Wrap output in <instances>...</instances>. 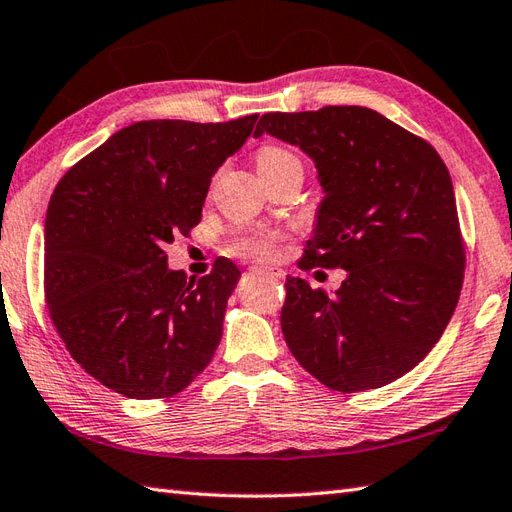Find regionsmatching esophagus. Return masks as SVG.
Returning <instances> with one entry per match:
<instances>
[{
    "label": "esophagus",
    "mask_w": 512,
    "mask_h": 512,
    "mask_svg": "<svg viewBox=\"0 0 512 512\" xmlns=\"http://www.w3.org/2000/svg\"><path fill=\"white\" fill-rule=\"evenodd\" d=\"M254 271H256V274H265V276H271V278H276V280L285 278V271L276 269V267H254Z\"/></svg>",
    "instance_id": "esophagus-1"
}]
</instances>
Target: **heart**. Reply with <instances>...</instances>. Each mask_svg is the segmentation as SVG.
I'll use <instances>...</instances> for the list:
<instances>
[{
  "label": "heart",
  "mask_w": 512,
  "mask_h": 512,
  "mask_svg": "<svg viewBox=\"0 0 512 512\" xmlns=\"http://www.w3.org/2000/svg\"><path fill=\"white\" fill-rule=\"evenodd\" d=\"M293 166H300V160L291 151L282 149V146L265 144L263 149H258V153H256V168H258L260 177L276 175V173H280V170H287ZM276 238L278 236L274 232L247 230V232L236 236V241L232 243V252L238 256L254 258V260H265L274 254Z\"/></svg>",
  "instance_id": "1"
}]
</instances>
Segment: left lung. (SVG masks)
I'll return each instance as SVG.
<instances>
[{"instance_id":"1","label":"left lung","mask_w":512,"mask_h":512,"mask_svg":"<svg viewBox=\"0 0 512 512\" xmlns=\"http://www.w3.org/2000/svg\"><path fill=\"white\" fill-rule=\"evenodd\" d=\"M267 133L309 155L322 201L300 269L342 267L335 293L287 276L282 335L326 388L388 385L427 357L462 289L449 170L434 146L368 107L265 113Z\"/></svg>"}]
</instances>
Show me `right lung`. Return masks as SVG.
Listing matches in <instances>:
<instances>
[{"instance_id": "1", "label": "right lung", "mask_w": 512, "mask_h": 512, "mask_svg": "<svg viewBox=\"0 0 512 512\" xmlns=\"http://www.w3.org/2000/svg\"><path fill=\"white\" fill-rule=\"evenodd\" d=\"M258 116L142 120L65 173L45 214V302L70 355L109 390L164 399L206 370L241 271L199 280L164 247L201 221L212 175Z\"/></svg>"}]
</instances>
